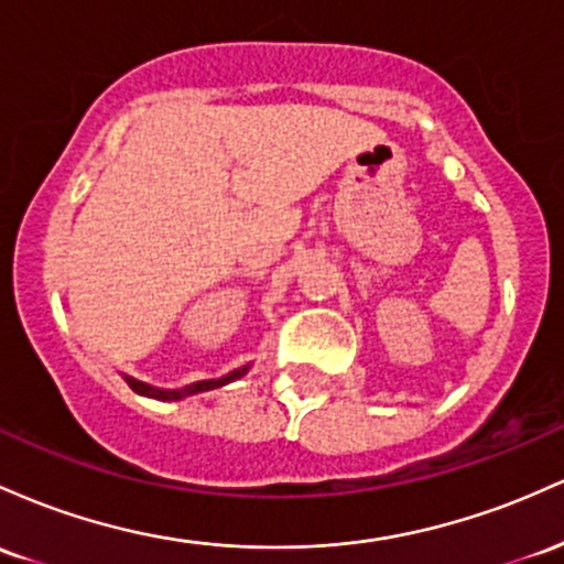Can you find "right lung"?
<instances>
[{
	"mask_svg": "<svg viewBox=\"0 0 564 564\" xmlns=\"http://www.w3.org/2000/svg\"><path fill=\"white\" fill-rule=\"evenodd\" d=\"M245 370H248V367H242V370H234V372H229V376L220 378V381H199V383H194V386H186V389H183V391H164V389H154V386H145V383H141V381H132V378H128V383L132 386V389L138 391V394L156 397V400H181V397H186V394H197V391H210V389H218V386H224V383L234 381V378L245 376Z\"/></svg>",
	"mask_w": 564,
	"mask_h": 564,
	"instance_id": "right-lung-1",
	"label": "right lung"
}]
</instances>
